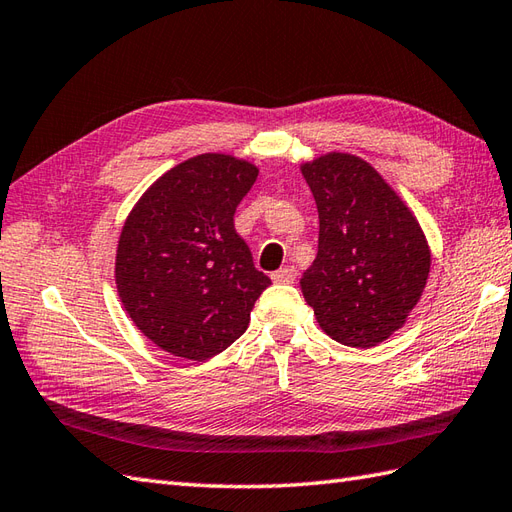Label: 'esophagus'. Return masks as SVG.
<instances>
[{"label": "esophagus", "instance_id": "1", "mask_svg": "<svg viewBox=\"0 0 512 512\" xmlns=\"http://www.w3.org/2000/svg\"><path fill=\"white\" fill-rule=\"evenodd\" d=\"M294 279H296L294 266H283L277 272H272V281H277V283H294Z\"/></svg>", "mask_w": 512, "mask_h": 512}]
</instances>
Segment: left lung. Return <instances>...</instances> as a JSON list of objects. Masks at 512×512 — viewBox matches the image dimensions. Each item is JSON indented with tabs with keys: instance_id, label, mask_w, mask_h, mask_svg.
Returning a JSON list of instances; mask_svg holds the SVG:
<instances>
[{
	"instance_id": "8db88e82",
	"label": "left lung",
	"mask_w": 512,
	"mask_h": 512,
	"mask_svg": "<svg viewBox=\"0 0 512 512\" xmlns=\"http://www.w3.org/2000/svg\"><path fill=\"white\" fill-rule=\"evenodd\" d=\"M301 172L318 209V253L301 290L327 336L355 349L406 323L430 275V246L412 211L366 161L331 152Z\"/></svg>"
}]
</instances>
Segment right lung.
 Listing matches in <instances>:
<instances>
[{"instance_id":"add662e5","label":"right lung","mask_w":512,"mask_h":512,"mask_svg":"<svg viewBox=\"0 0 512 512\" xmlns=\"http://www.w3.org/2000/svg\"><path fill=\"white\" fill-rule=\"evenodd\" d=\"M257 174L229 154H198L152 183L126 218L117 292L163 351L202 362L246 331L270 279L255 268L233 216Z\"/></svg>"}]
</instances>
